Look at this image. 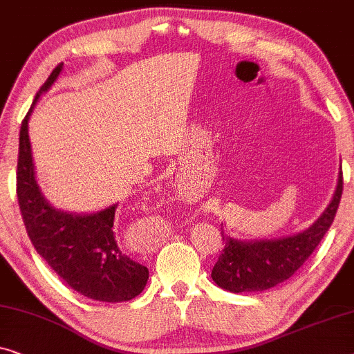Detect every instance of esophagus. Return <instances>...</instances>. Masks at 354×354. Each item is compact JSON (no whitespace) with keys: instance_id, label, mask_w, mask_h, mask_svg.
Here are the masks:
<instances>
[{"instance_id":"esophagus-1","label":"esophagus","mask_w":354,"mask_h":354,"mask_svg":"<svg viewBox=\"0 0 354 354\" xmlns=\"http://www.w3.org/2000/svg\"><path fill=\"white\" fill-rule=\"evenodd\" d=\"M151 237H152V236H151Z\"/></svg>"}]
</instances>
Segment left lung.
Here are the masks:
<instances>
[{
    "instance_id": "8db88e82",
    "label": "left lung",
    "mask_w": 354,
    "mask_h": 354,
    "mask_svg": "<svg viewBox=\"0 0 354 354\" xmlns=\"http://www.w3.org/2000/svg\"><path fill=\"white\" fill-rule=\"evenodd\" d=\"M343 178L338 173L335 192L327 208L310 227L277 239H234L221 229L225 250L212 270L218 287L232 293L263 292L287 281L301 268L324 237L342 198Z\"/></svg>"
}]
</instances>
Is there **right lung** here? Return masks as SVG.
<instances>
[{
    "instance_id": "1",
    "label": "right lung",
    "mask_w": 354,
    "mask_h": 354,
    "mask_svg": "<svg viewBox=\"0 0 354 354\" xmlns=\"http://www.w3.org/2000/svg\"><path fill=\"white\" fill-rule=\"evenodd\" d=\"M62 68L64 64H57L39 88L21 127L17 201L24 225L35 250L73 290L97 301L133 300L146 287L149 270L117 245L112 227L118 203L93 213L59 210L43 196L35 175L28 120L41 94L51 89Z\"/></svg>"
}]
</instances>
